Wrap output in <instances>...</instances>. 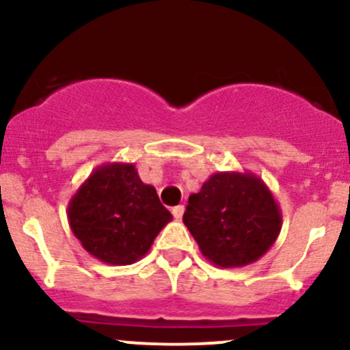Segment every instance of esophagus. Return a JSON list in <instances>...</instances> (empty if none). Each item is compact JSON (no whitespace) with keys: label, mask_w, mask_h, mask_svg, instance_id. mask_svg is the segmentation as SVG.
<instances>
[{"label":"esophagus","mask_w":350,"mask_h":350,"mask_svg":"<svg viewBox=\"0 0 350 350\" xmlns=\"http://www.w3.org/2000/svg\"><path fill=\"white\" fill-rule=\"evenodd\" d=\"M183 214H184V206H176V207H172V216H174V219H181L183 217Z\"/></svg>","instance_id":"1"}]
</instances>
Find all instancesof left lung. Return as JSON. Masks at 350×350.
Listing matches in <instances>:
<instances>
[{
  "label": "left lung",
  "mask_w": 350,
  "mask_h": 350,
  "mask_svg": "<svg viewBox=\"0 0 350 350\" xmlns=\"http://www.w3.org/2000/svg\"><path fill=\"white\" fill-rule=\"evenodd\" d=\"M184 224L202 256L217 267L256 262L275 243L282 214L266 183L254 172H214L187 201Z\"/></svg>",
  "instance_id": "8db88e82"
}]
</instances>
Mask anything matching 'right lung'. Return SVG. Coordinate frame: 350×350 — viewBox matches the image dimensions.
Here are the masks:
<instances>
[{
  "label": "right lung",
  "mask_w": 350,
  "mask_h": 350,
  "mask_svg": "<svg viewBox=\"0 0 350 350\" xmlns=\"http://www.w3.org/2000/svg\"><path fill=\"white\" fill-rule=\"evenodd\" d=\"M171 219L154 187L141 181L131 163L96 167L68 204L76 239L111 266H128L144 257Z\"/></svg>",
  "instance_id": "add662e5"
}]
</instances>
